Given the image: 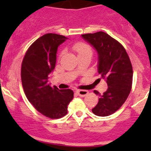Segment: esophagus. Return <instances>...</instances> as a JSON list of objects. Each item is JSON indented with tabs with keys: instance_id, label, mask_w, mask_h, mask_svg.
<instances>
[{
	"instance_id": "obj_1",
	"label": "esophagus",
	"mask_w": 151,
	"mask_h": 151,
	"mask_svg": "<svg viewBox=\"0 0 151 151\" xmlns=\"http://www.w3.org/2000/svg\"><path fill=\"white\" fill-rule=\"evenodd\" d=\"M76 94H78L80 97H85L88 94V91L85 90H77L76 91Z\"/></svg>"
}]
</instances>
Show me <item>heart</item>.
Returning a JSON list of instances; mask_svg holds the SVG:
<instances>
[{
    "instance_id": "heart-1",
    "label": "heart",
    "mask_w": 151,
    "mask_h": 151,
    "mask_svg": "<svg viewBox=\"0 0 151 151\" xmlns=\"http://www.w3.org/2000/svg\"><path fill=\"white\" fill-rule=\"evenodd\" d=\"M73 49L76 52L78 56L82 55L87 53H91V49L90 47L83 42H78L73 46Z\"/></svg>"
}]
</instances>
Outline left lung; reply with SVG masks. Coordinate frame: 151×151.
I'll use <instances>...</instances> for the list:
<instances>
[{"instance_id": "obj_1", "label": "left lung", "mask_w": 151, "mask_h": 151, "mask_svg": "<svg viewBox=\"0 0 151 151\" xmlns=\"http://www.w3.org/2000/svg\"><path fill=\"white\" fill-rule=\"evenodd\" d=\"M97 53V72L106 81L108 88L99 96L94 114L107 116L115 113L127 99L132 89L133 71L129 55L119 41L104 32L82 35Z\"/></svg>"}]
</instances>
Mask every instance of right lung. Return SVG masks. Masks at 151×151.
Masks as SVG:
<instances>
[{
	"instance_id": "obj_1",
	"label": "right lung",
	"mask_w": 151,
	"mask_h": 151,
	"mask_svg": "<svg viewBox=\"0 0 151 151\" xmlns=\"http://www.w3.org/2000/svg\"><path fill=\"white\" fill-rule=\"evenodd\" d=\"M66 39L60 35H44L29 47L22 63L21 79L27 99L38 112L50 119L66 115L74 94L71 89L60 90L48 83L49 75L55 68L57 48Z\"/></svg>"
}]
</instances>
